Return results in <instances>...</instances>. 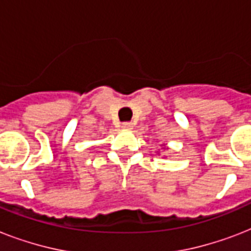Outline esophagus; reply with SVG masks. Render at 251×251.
I'll return each instance as SVG.
<instances>
[{
	"mask_svg": "<svg viewBox=\"0 0 251 251\" xmlns=\"http://www.w3.org/2000/svg\"><path fill=\"white\" fill-rule=\"evenodd\" d=\"M122 127L127 130L133 129V124H131V122H124V124H122Z\"/></svg>",
	"mask_w": 251,
	"mask_h": 251,
	"instance_id": "esophagus-1",
	"label": "esophagus"
}]
</instances>
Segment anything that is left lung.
<instances>
[{"mask_svg": "<svg viewBox=\"0 0 251 251\" xmlns=\"http://www.w3.org/2000/svg\"><path fill=\"white\" fill-rule=\"evenodd\" d=\"M161 149H163V150H168V147H167V146H161ZM157 153H159V152H157Z\"/></svg>", "mask_w": 251, "mask_h": 251, "instance_id": "obj_1", "label": "left lung"}]
</instances>
